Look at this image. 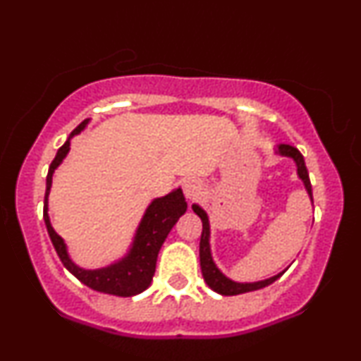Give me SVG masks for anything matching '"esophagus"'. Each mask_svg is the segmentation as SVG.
I'll return each instance as SVG.
<instances>
[{"mask_svg": "<svg viewBox=\"0 0 361 361\" xmlns=\"http://www.w3.org/2000/svg\"><path fill=\"white\" fill-rule=\"evenodd\" d=\"M183 193H185V197L188 198V200H193V198H197L198 195L202 193V185H200V181H197V180H188V181H185V185H183Z\"/></svg>", "mask_w": 361, "mask_h": 361, "instance_id": "obj_1", "label": "esophagus"}]
</instances>
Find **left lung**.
I'll list each match as a JSON object with an SVG mask.
<instances>
[{
	"label": "left lung",
	"mask_w": 361,
	"mask_h": 361,
	"mask_svg": "<svg viewBox=\"0 0 361 361\" xmlns=\"http://www.w3.org/2000/svg\"><path fill=\"white\" fill-rule=\"evenodd\" d=\"M276 152L280 156H287L292 157L297 164V175L302 181H304L305 190H307L310 200H312V186H310V180H309V173L307 168H305V161L304 156L300 154V151L297 147L288 146V144H280L276 147ZM193 212L202 219V238H200V268H202V275H204L205 283L209 285L214 292L221 293V295H239V293H246V292H252V290H259L263 287H268L271 285L273 281L279 280L283 271L279 273V275L271 276V279L261 280V281H251V283H239V281H234L231 279H227L224 273L219 270L217 264L214 263L212 259V252H210V224H209V217H207V212L202 209L200 205L193 204L192 205Z\"/></svg>",
	"instance_id": "1"
}]
</instances>
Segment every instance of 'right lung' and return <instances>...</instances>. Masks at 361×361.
<instances>
[{
    "label": "right lung",
    "instance_id": "add662e5",
    "mask_svg": "<svg viewBox=\"0 0 361 361\" xmlns=\"http://www.w3.org/2000/svg\"><path fill=\"white\" fill-rule=\"evenodd\" d=\"M90 118L82 120V122L71 132L64 146L59 147L56 157L49 166L47 173V188H45L44 198V221L47 227L49 238L56 247L57 256H59L62 264L68 268L69 271L76 276L81 283L86 287L97 290L102 293H110V295L117 297H132L137 293L144 292L149 285H151L152 276L156 271V261L157 252L163 246L164 239L168 238L169 231L178 222V219L186 212V202L181 188L173 190L171 193L164 195L161 198H154L149 204L144 214L142 221H140L137 231H135L134 241H132L130 250L122 259L115 261L105 268H97V270H85V268L78 267L74 261L69 258L68 247H66L64 239L54 231L51 226V219H49V193H51L52 186V175L57 166L62 163L69 152L73 135L80 134V132L88 126Z\"/></svg>",
    "mask_w": 361,
    "mask_h": 361
}]
</instances>
